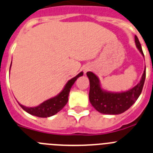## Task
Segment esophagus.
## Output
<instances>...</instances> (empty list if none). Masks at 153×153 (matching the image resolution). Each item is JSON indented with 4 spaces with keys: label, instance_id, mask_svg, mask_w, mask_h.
Returning <instances> with one entry per match:
<instances>
[{
    "label": "esophagus",
    "instance_id": "1",
    "mask_svg": "<svg viewBox=\"0 0 153 153\" xmlns=\"http://www.w3.org/2000/svg\"><path fill=\"white\" fill-rule=\"evenodd\" d=\"M91 69H92L91 65H87V66H85V68H84V71H85V73H86L87 71H90Z\"/></svg>",
    "mask_w": 153,
    "mask_h": 153
}]
</instances>
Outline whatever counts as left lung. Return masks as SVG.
<instances>
[{"mask_svg": "<svg viewBox=\"0 0 153 153\" xmlns=\"http://www.w3.org/2000/svg\"><path fill=\"white\" fill-rule=\"evenodd\" d=\"M135 43L140 53L144 57L141 45L137 36ZM87 76L90 82L89 100L94 109L104 114H120L127 111L140 97L146 79V67L140 82L126 91H107L101 88L98 77L92 71H88Z\"/></svg>", "mask_w": 153, "mask_h": 153, "instance_id": "8db88e82", "label": "left lung"}]
</instances>
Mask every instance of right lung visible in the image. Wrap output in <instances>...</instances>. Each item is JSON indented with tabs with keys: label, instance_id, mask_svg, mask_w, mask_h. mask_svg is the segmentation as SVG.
<instances>
[{
	"label": "right lung",
	"instance_id": "1",
	"mask_svg": "<svg viewBox=\"0 0 153 153\" xmlns=\"http://www.w3.org/2000/svg\"><path fill=\"white\" fill-rule=\"evenodd\" d=\"M10 67H11V65H10ZM82 75H83V71H81L78 75L70 79L65 84L62 91L59 94L45 100L42 104L36 107H28L22 105L20 103L18 104L23 108V110L33 116L38 117H49L53 116L59 112L67 104L68 100V94H69L71 86L74 85L75 81Z\"/></svg>",
	"mask_w": 153,
	"mask_h": 153
}]
</instances>
